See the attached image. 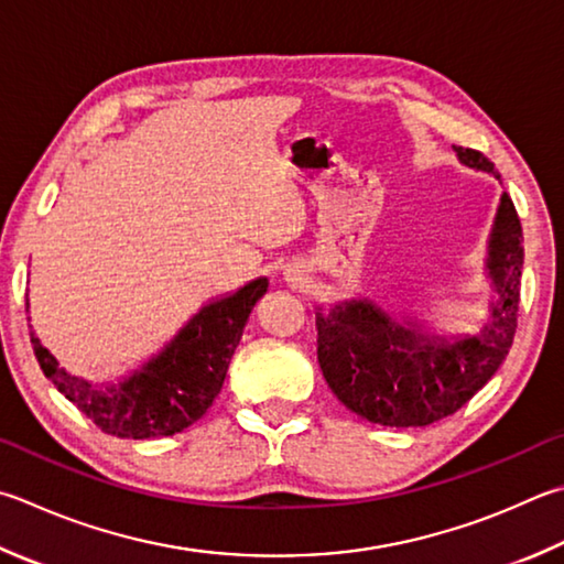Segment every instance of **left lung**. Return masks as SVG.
<instances>
[{"label":"left lung","mask_w":564,"mask_h":564,"mask_svg":"<svg viewBox=\"0 0 564 564\" xmlns=\"http://www.w3.org/2000/svg\"><path fill=\"white\" fill-rule=\"evenodd\" d=\"M454 150L460 165L500 180L478 150ZM523 256V229L503 192L486 259L496 299L478 333H429L412 315L394 317L370 299L317 305V362L327 387L350 412L382 426H426L458 412L513 345Z\"/></svg>","instance_id":"left-lung-1"}]
</instances>
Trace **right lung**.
I'll return each instance as SVG.
<instances>
[{"label":"right lung","mask_w":564,"mask_h":564,"mask_svg":"<svg viewBox=\"0 0 564 564\" xmlns=\"http://www.w3.org/2000/svg\"><path fill=\"white\" fill-rule=\"evenodd\" d=\"M265 289L269 281L253 279L202 305L158 355L120 382L90 384L66 372L32 333L34 355L58 392L100 432L118 438L172 436L202 419L221 392L243 325Z\"/></svg>","instance_id":"1"}]
</instances>
